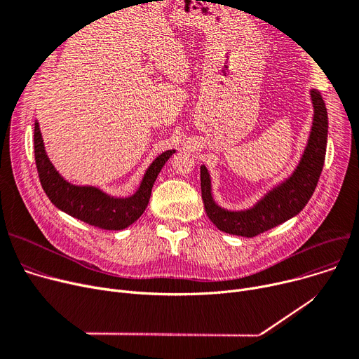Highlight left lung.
I'll return each mask as SVG.
<instances>
[{
  "label": "left lung",
  "instance_id": "obj_1",
  "mask_svg": "<svg viewBox=\"0 0 359 359\" xmlns=\"http://www.w3.org/2000/svg\"><path fill=\"white\" fill-rule=\"evenodd\" d=\"M313 122L306 148L294 172L263 195L253 206L233 211L219 206L212 196L211 175L201 165V189L206 215L217 229L233 236L255 237L291 219L303 211L322 175L327 145V110L318 90H310Z\"/></svg>",
  "mask_w": 359,
  "mask_h": 359
}]
</instances>
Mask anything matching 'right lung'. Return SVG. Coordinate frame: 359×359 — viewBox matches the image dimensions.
Returning a JSON list of instances; mask_svg holds the SVG:
<instances>
[{
	"label": "right lung",
	"instance_id": "add662e5",
	"mask_svg": "<svg viewBox=\"0 0 359 359\" xmlns=\"http://www.w3.org/2000/svg\"><path fill=\"white\" fill-rule=\"evenodd\" d=\"M34 160L41 184L56 208L68 215L103 230H123L134 224L145 211L151 189L165 161L176 149H167L148 165L140 187L130 196H111L96 186L72 184L50 163L39 122L34 121Z\"/></svg>",
	"mask_w": 359,
	"mask_h": 359
}]
</instances>
